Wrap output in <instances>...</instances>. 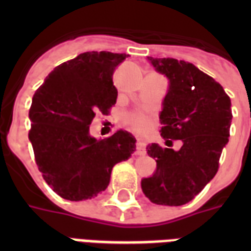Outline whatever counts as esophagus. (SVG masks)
Listing matches in <instances>:
<instances>
[{
    "label": "esophagus",
    "mask_w": 251,
    "mask_h": 251,
    "mask_svg": "<svg viewBox=\"0 0 251 251\" xmlns=\"http://www.w3.org/2000/svg\"><path fill=\"white\" fill-rule=\"evenodd\" d=\"M137 153L138 155H145L146 153V143L142 139H138L137 142Z\"/></svg>",
    "instance_id": "34e87169"
}]
</instances>
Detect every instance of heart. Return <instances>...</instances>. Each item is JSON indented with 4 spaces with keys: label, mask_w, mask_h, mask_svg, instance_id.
<instances>
[{
    "label": "heart",
    "mask_w": 251,
    "mask_h": 251,
    "mask_svg": "<svg viewBox=\"0 0 251 251\" xmlns=\"http://www.w3.org/2000/svg\"><path fill=\"white\" fill-rule=\"evenodd\" d=\"M124 124L137 134H146L152 127V117L143 112H129L124 116Z\"/></svg>",
    "instance_id": "1"
}]
</instances>
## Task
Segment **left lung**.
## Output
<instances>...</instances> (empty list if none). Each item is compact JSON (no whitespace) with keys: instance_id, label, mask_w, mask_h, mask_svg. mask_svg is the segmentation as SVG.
Masks as SVG:
<instances>
[{"instance_id":"left-lung-1","label":"left lung","mask_w":251,"mask_h":251,"mask_svg":"<svg viewBox=\"0 0 251 251\" xmlns=\"http://www.w3.org/2000/svg\"><path fill=\"white\" fill-rule=\"evenodd\" d=\"M149 60L171 83L160 113L161 137L167 145L181 141L182 146L178 151L157 143L146 147L157 168L152 177L142 179V190L155 204L182 206L218 172L229 137L230 99L222 84L193 64L176 58Z\"/></svg>"}]
</instances>
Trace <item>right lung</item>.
<instances>
[{"instance_id": "obj_1", "label": "right lung", "mask_w": 251, "mask_h": 251, "mask_svg": "<svg viewBox=\"0 0 251 251\" xmlns=\"http://www.w3.org/2000/svg\"><path fill=\"white\" fill-rule=\"evenodd\" d=\"M129 54L86 52L58 65L36 90L29 108L35 161L54 193L68 201L95 198L109 185L117 163L135 151L125 130L96 141L90 125L117 100L113 73Z\"/></svg>"}]
</instances>
